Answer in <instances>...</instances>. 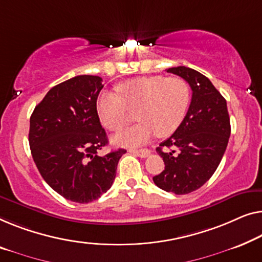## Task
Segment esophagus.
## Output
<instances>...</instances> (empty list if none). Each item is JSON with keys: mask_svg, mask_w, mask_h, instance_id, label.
<instances>
[{"mask_svg": "<svg viewBox=\"0 0 262 262\" xmlns=\"http://www.w3.org/2000/svg\"><path fill=\"white\" fill-rule=\"evenodd\" d=\"M128 151H130L131 154L137 155V156L142 157V158H145V157H147V156H149V155H150V150H147V149H140V150H137V149H130Z\"/></svg>", "mask_w": 262, "mask_h": 262, "instance_id": "1", "label": "esophagus"}]
</instances>
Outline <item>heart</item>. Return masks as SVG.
Masks as SVG:
<instances>
[{"label": "heart", "mask_w": 262, "mask_h": 262, "mask_svg": "<svg viewBox=\"0 0 262 262\" xmlns=\"http://www.w3.org/2000/svg\"><path fill=\"white\" fill-rule=\"evenodd\" d=\"M118 94L104 92L97 101L101 124L119 132L130 120L128 111H136L138 124L115 137L119 145L146 143L154 136L168 137L183 122L190 104V89L181 78L163 75L139 77L117 86Z\"/></svg>", "instance_id": "heart-1"}]
</instances>
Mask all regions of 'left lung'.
Returning a JSON list of instances; mask_svg holds the SVG:
<instances>
[{"label": "left lung", "mask_w": 262, "mask_h": 262, "mask_svg": "<svg viewBox=\"0 0 262 262\" xmlns=\"http://www.w3.org/2000/svg\"><path fill=\"white\" fill-rule=\"evenodd\" d=\"M166 72L183 78L192 96L180 127L156 149L165 168L152 180L163 190L184 195L202 187L217 169L229 140L230 120L226 99L207 77L185 66ZM162 147L172 150L164 153Z\"/></svg>", "instance_id": "left-lung-1"}]
</instances>
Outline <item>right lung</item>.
Instances as JSON below:
<instances>
[{"instance_id": "right-lung-1", "label": "right lung", "mask_w": 262, "mask_h": 262, "mask_svg": "<svg viewBox=\"0 0 262 262\" xmlns=\"http://www.w3.org/2000/svg\"><path fill=\"white\" fill-rule=\"evenodd\" d=\"M103 87L97 75L68 79L49 90L30 117L34 162L49 187L72 202H92L107 191L126 152L97 155L108 143L97 112Z\"/></svg>"}]
</instances>
